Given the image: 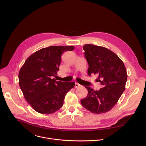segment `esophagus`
Here are the masks:
<instances>
[{"label": "esophagus", "mask_w": 146, "mask_h": 146, "mask_svg": "<svg viewBox=\"0 0 146 146\" xmlns=\"http://www.w3.org/2000/svg\"><path fill=\"white\" fill-rule=\"evenodd\" d=\"M80 86V85L78 84V83H77V82H76V83H75V86H74L75 88H78Z\"/></svg>", "instance_id": "1"}]
</instances>
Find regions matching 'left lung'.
Instances as JSON below:
<instances>
[{
  "instance_id": "obj_1",
  "label": "left lung",
  "mask_w": 146,
  "mask_h": 146,
  "mask_svg": "<svg viewBox=\"0 0 146 146\" xmlns=\"http://www.w3.org/2000/svg\"><path fill=\"white\" fill-rule=\"evenodd\" d=\"M83 49L89 66L88 74H97L96 81L102 88L95 91L86 87L88 95L81 100V103L92 113H106L115 106L125 89L128 76L125 66L114 52L105 47L87 44Z\"/></svg>"
}]
</instances>
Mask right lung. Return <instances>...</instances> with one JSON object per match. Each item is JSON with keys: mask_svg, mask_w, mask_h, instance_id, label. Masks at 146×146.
<instances>
[{"mask_svg": "<svg viewBox=\"0 0 146 146\" xmlns=\"http://www.w3.org/2000/svg\"><path fill=\"white\" fill-rule=\"evenodd\" d=\"M74 46H50L29 56L21 68L19 85L32 108L41 114H52L63 106L67 92L74 82H62L52 78L59 70L61 55L72 51Z\"/></svg>", "mask_w": 146, "mask_h": 146, "instance_id": "1", "label": "right lung"}]
</instances>
